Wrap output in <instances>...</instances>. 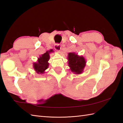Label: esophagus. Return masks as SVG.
Returning a JSON list of instances; mask_svg holds the SVG:
<instances>
[{"instance_id": "1", "label": "esophagus", "mask_w": 123, "mask_h": 123, "mask_svg": "<svg viewBox=\"0 0 123 123\" xmlns=\"http://www.w3.org/2000/svg\"><path fill=\"white\" fill-rule=\"evenodd\" d=\"M54 48L55 50H56V51H60L61 49V47L60 45H59V44H56V45L55 46Z\"/></svg>"}]
</instances>
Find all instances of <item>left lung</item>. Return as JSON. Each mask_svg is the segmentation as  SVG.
<instances>
[{
  "label": "left lung",
  "instance_id": "1",
  "mask_svg": "<svg viewBox=\"0 0 123 123\" xmlns=\"http://www.w3.org/2000/svg\"><path fill=\"white\" fill-rule=\"evenodd\" d=\"M68 67L75 74H80L84 72L86 65V61L83 55H79L75 52H69L68 55Z\"/></svg>",
  "mask_w": 123,
  "mask_h": 123
}]
</instances>
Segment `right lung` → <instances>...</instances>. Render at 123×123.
Listing matches in <instances>:
<instances>
[{"mask_svg": "<svg viewBox=\"0 0 123 123\" xmlns=\"http://www.w3.org/2000/svg\"><path fill=\"white\" fill-rule=\"evenodd\" d=\"M53 52L52 49L48 50L44 54L39 56L37 62L33 63V68L37 74H43L45 73V71L49 65L48 61L50 59V54Z\"/></svg>", "mask_w": 123, "mask_h": 123, "instance_id": "1", "label": "right lung"}]
</instances>
